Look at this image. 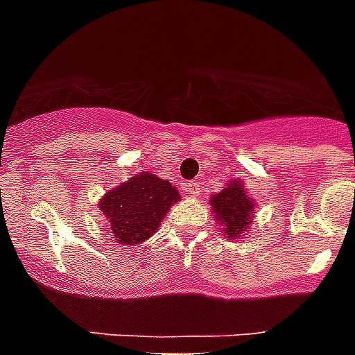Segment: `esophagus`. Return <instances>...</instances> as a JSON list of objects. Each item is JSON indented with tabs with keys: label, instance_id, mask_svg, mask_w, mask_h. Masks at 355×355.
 I'll return each mask as SVG.
<instances>
[{
	"label": "esophagus",
	"instance_id": "34e87169",
	"mask_svg": "<svg viewBox=\"0 0 355 355\" xmlns=\"http://www.w3.org/2000/svg\"><path fill=\"white\" fill-rule=\"evenodd\" d=\"M186 195L191 196V198H196V196L200 195V184L198 182H189L186 186Z\"/></svg>",
	"mask_w": 355,
	"mask_h": 355
}]
</instances>
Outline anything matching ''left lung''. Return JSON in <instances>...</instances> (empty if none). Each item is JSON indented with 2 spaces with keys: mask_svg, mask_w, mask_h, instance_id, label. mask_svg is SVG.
Segmentation results:
<instances>
[{
  "mask_svg": "<svg viewBox=\"0 0 355 355\" xmlns=\"http://www.w3.org/2000/svg\"><path fill=\"white\" fill-rule=\"evenodd\" d=\"M209 205L223 236L236 242L245 238L256 216V200L247 193L242 178H231L222 191L211 195Z\"/></svg>",
  "mask_w": 355,
  "mask_h": 355,
  "instance_id": "obj_1",
  "label": "left lung"
}]
</instances>
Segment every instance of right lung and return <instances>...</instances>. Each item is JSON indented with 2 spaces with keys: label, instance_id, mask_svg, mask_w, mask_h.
<instances>
[{
  "label": "right lung",
  "instance_id": "1",
  "mask_svg": "<svg viewBox=\"0 0 355 355\" xmlns=\"http://www.w3.org/2000/svg\"><path fill=\"white\" fill-rule=\"evenodd\" d=\"M178 200L180 193L169 180L141 171L104 193L99 213L115 245H141L159 231L169 207Z\"/></svg>",
  "mask_w": 355,
  "mask_h": 355
}]
</instances>
